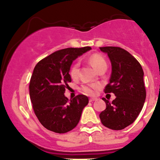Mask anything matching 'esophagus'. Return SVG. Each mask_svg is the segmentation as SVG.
<instances>
[{
    "mask_svg": "<svg viewBox=\"0 0 160 160\" xmlns=\"http://www.w3.org/2000/svg\"><path fill=\"white\" fill-rule=\"evenodd\" d=\"M96 100V98H89V102H94V101H95Z\"/></svg>",
    "mask_w": 160,
    "mask_h": 160,
    "instance_id": "34e87169",
    "label": "esophagus"
}]
</instances>
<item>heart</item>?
Returning <instances> with one entry per match:
<instances>
[{
	"mask_svg": "<svg viewBox=\"0 0 160 160\" xmlns=\"http://www.w3.org/2000/svg\"><path fill=\"white\" fill-rule=\"evenodd\" d=\"M89 61L90 64L92 65V67L96 70L97 71H99L103 68H107V62L105 58L103 56H101L98 53L92 55L89 58ZM78 69H79V63L76 62L74 65L71 66L70 69V76L72 78H76L78 75ZM98 87V85L97 84H92V85H83L80 87L81 90L84 94L88 95H93L95 93V90Z\"/></svg>",
	"mask_w": 160,
	"mask_h": 160,
	"instance_id": "obj_1",
	"label": "heart"
}]
</instances>
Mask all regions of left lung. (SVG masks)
Wrapping results in <instances>:
<instances>
[{"mask_svg":"<svg viewBox=\"0 0 160 160\" xmlns=\"http://www.w3.org/2000/svg\"><path fill=\"white\" fill-rule=\"evenodd\" d=\"M111 62L110 82L104 92H113L116 98L110 102L104 98L106 109L100 113L102 123L113 130L123 129L136 120L146 98L144 71L135 57L117 47H100Z\"/></svg>","mask_w":160,"mask_h":160,"instance_id":"1","label":"left lung"}]
</instances>
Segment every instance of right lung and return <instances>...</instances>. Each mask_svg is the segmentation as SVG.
Here are the masks:
<instances>
[{
  "instance_id": "add662e5",
  "label": "right lung",
  "mask_w": 160,
  "mask_h": 160,
  "mask_svg": "<svg viewBox=\"0 0 160 160\" xmlns=\"http://www.w3.org/2000/svg\"><path fill=\"white\" fill-rule=\"evenodd\" d=\"M90 47L66 48L43 58L34 67L29 84V94L34 113L48 130L65 133L78 124L88 97L78 95L73 99L64 93L68 82L71 65L78 56L90 50Z\"/></svg>"
}]
</instances>
